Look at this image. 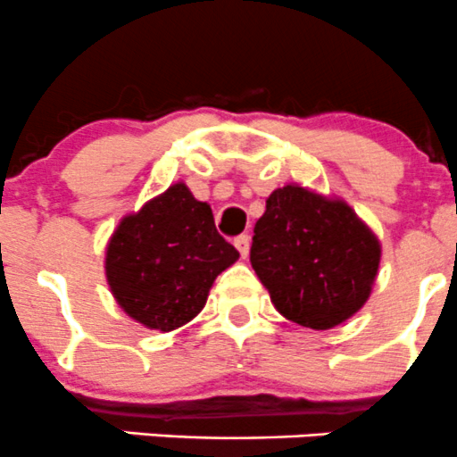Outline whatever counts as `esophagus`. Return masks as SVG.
<instances>
[{
  "label": "esophagus",
  "instance_id": "34e87169",
  "mask_svg": "<svg viewBox=\"0 0 457 457\" xmlns=\"http://www.w3.org/2000/svg\"><path fill=\"white\" fill-rule=\"evenodd\" d=\"M234 245H237V250L241 252L243 258H247V254H250V237L247 234H241V237L234 238Z\"/></svg>",
  "mask_w": 457,
  "mask_h": 457
}]
</instances>
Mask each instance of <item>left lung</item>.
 <instances>
[{
  "instance_id": "left-lung-1",
  "label": "left lung",
  "mask_w": 457,
  "mask_h": 457,
  "mask_svg": "<svg viewBox=\"0 0 457 457\" xmlns=\"http://www.w3.org/2000/svg\"><path fill=\"white\" fill-rule=\"evenodd\" d=\"M380 238L340 196L301 183L271 192L250 261L287 320L331 329L362 310L380 267Z\"/></svg>"
}]
</instances>
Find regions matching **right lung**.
<instances>
[{"label":"right lung","instance_id":"add662e5","mask_svg":"<svg viewBox=\"0 0 457 457\" xmlns=\"http://www.w3.org/2000/svg\"><path fill=\"white\" fill-rule=\"evenodd\" d=\"M238 261L207 203L183 181L119 220L105 245L117 305L147 329L172 331L199 316L216 276Z\"/></svg>","mask_w":457,"mask_h":457}]
</instances>
